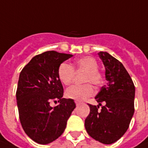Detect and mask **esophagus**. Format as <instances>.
<instances>
[{
    "mask_svg": "<svg viewBox=\"0 0 148 148\" xmlns=\"http://www.w3.org/2000/svg\"><path fill=\"white\" fill-rule=\"evenodd\" d=\"M75 104H76V106H79L80 104L81 103V102H79V101H75Z\"/></svg>",
    "mask_w": 148,
    "mask_h": 148,
    "instance_id": "34e87169",
    "label": "esophagus"
}]
</instances>
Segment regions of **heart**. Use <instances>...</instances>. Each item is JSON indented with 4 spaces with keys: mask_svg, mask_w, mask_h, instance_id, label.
<instances>
[{
    "mask_svg": "<svg viewBox=\"0 0 148 148\" xmlns=\"http://www.w3.org/2000/svg\"><path fill=\"white\" fill-rule=\"evenodd\" d=\"M73 66L76 70L85 71L83 77L84 82H90L95 86L102 84L103 78L101 73L97 70L98 64L92 56L78 58L74 62ZM74 69L67 62H63L58 67V77L63 84L68 86L71 84L74 76ZM95 93L94 88L89 83L82 85H73L65 92L66 97L77 101H83Z\"/></svg>",
    "mask_w": 148,
    "mask_h": 148,
    "instance_id": "b5f03b06",
    "label": "heart"
}]
</instances>
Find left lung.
I'll list each match as a JSON object with an SVG mask.
<instances>
[{"label":"left lung","mask_w":148,"mask_h":148,"mask_svg":"<svg viewBox=\"0 0 148 148\" xmlns=\"http://www.w3.org/2000/svg\"><path fill=\"white\" fill-rule=\"evenodd\" d=\"M106 69V84L95 96L99 104H88L90 112L85 120L88 134L103 144L110 145L126 132L134 113L135 86L123 64L107 52L98 53ZM104 104L98 110L101 103Z\"/></svg>","instance_id":"1"}]
</instances>
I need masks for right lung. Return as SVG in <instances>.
<instances>
[{
    "instance_id": "obj_1",
    "label": "right lung",
    "mask_w": 148,
    "mask_h": 148,
    "mask_svg": "<svg viewBox=\"0 0 148 148\" xmlns=\"http://www.w3.org/2000/svg\"><path fill=\"white\" fill-rule=\"evenodd\" d=\"M72 54L46 51L28 62L19 76L16 98L20 123L25 134L38 144L47 145L63 134L75 108L73 99L63 98L57 71ZM59 102L54 107L50 102Z\"/></svg>"
}]
</instances>
